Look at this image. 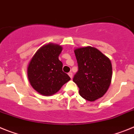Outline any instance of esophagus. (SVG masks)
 <instances>
[{
    "mask_svg": "<svg viewBox=\"0 0 134 134\" xmlns=\"http://www.w3.org/2000/svg\"><path fill=\"white\" fill-rule=\"evenodd\" d=\"M68 75H69V76L71 78V79L72 78V73L71 72H70L68 73Z\"/></svg>",
    "mask_w": 134,
    "mask_h": 134,
    "instance_id": "34e87169",
    "label": "esophagus"
}]
</instances>
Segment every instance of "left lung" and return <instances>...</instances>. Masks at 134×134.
I'll use <instances>...</instances> for the list:
<instances>
[{"label": "left lung", "mask_w": 134, "mask_h": 134, "mask_svg": "<svg viewBox=\"0 0 134 134\" xmlns=\"http://www.w3.org/2000/svg\"><path fill=\"white\" fill-rule=\"evenodd\" d=\"M79 70L73 81L79 94L88 101L102 97L108 90L112 78L111 60L99 49L88 46L74 50Z\"/></svg>", "instance_id": "left-lung-1"}]
</instances>
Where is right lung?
<instances>
[{
	"instance_id": "add662e5",
	"label": "right lung",
	"mask_w": 134,
	"mask_h": 134,
	"mask_svg": "<svg viewBox=\"0 0 134 134\" xmlns=\"http://www.w3.org/2000/svg\"><path fill=\"white\" fill-rule=\"evenodd\" d=\"M62 46L48 43L34 54L27 67V76L32 87L42 95L51 96L70 80L62 71V62L58 59Z\"/></svg>"
}]
</instances>
